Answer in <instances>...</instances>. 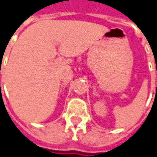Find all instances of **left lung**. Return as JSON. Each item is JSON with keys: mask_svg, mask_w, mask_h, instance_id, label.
<instances>
[{"mask_svg": "<svg viewBox=\"0 0 157 157\" xmlns=\"http://www.w3.org/2000/svg\"><path fill=\"white\" fill-rule=\"evenodd\" d=\"M156 72H157V71H156Z\"/></svg>", "mask_w": 157, "mask_h": 157, "instance_id": "8db88e82", "label": "left lung"}]
</instances>
